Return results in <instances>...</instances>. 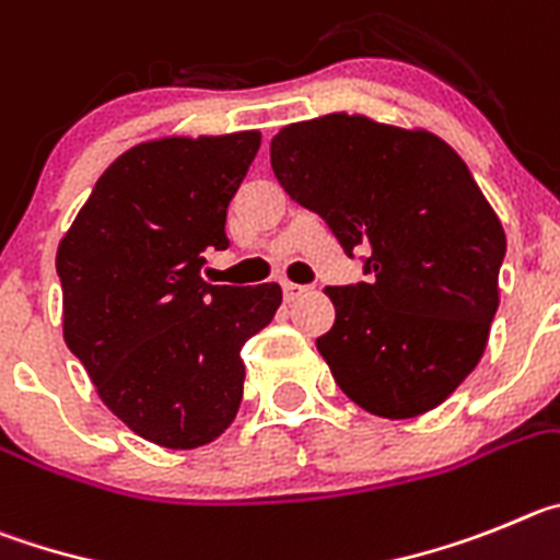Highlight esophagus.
Masks as SVG:
<instances>
[{"label":"esophagus","instance_id":"34e87169","mask_svg":"<svg viewBox=\"0 0 560 560\" xmlns=\"http://www.w3.org/2000/svg\"><path fill=\"white\" fill-rule=\"evenodd\" d=\"M306 292H310V287H306V284H292V281H287V284H284V299L287 301L301 299V295H306Z\"/></svg>","mask_w":560,"mask_h":560}]
</instances>
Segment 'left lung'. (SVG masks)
<instances>
[{
	"label": "left lung",
	"mask_w": 560,
	"mask_h": 560,
	"mask_svg": "<svg viewBox=\"0 0 560 560\" xmlns=\"http://www.w3.org/2000/svg\"><path fill=\"white\" fill-rule=\"evenodd\" d=\"M270 164L346 254H365V281L326 287L337 317L317 351L340 390L382 418L441 405L486 351L505 259L466 161L430 130L329 114L281 128Z\"/></svg>",
	"instance_id": "1"
}]
</instances>
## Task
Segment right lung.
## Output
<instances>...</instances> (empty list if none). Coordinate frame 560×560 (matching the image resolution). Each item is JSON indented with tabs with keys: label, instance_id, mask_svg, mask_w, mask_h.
Here are the masks:
<instances>
[{
	"label": "right lung",
	"instance_id": "right-lung-1",
	"mask_svg": "<svg viewBox=\"0 0 560 560\" xmlns=\"http://www.w3.org/2000/svg\"><path fill=\"white\" fill-rule=\"evenodd\" d=\"M261 136H173L130 148L94 184L55 268L63 340L100 399L144 441L198 450L243 401L245 340L273 320L279 284L200 279L225 250L229 203Z\"/></svg>",
	"mask_w": 560,
	"mask_h": 560
}]
</instances>
